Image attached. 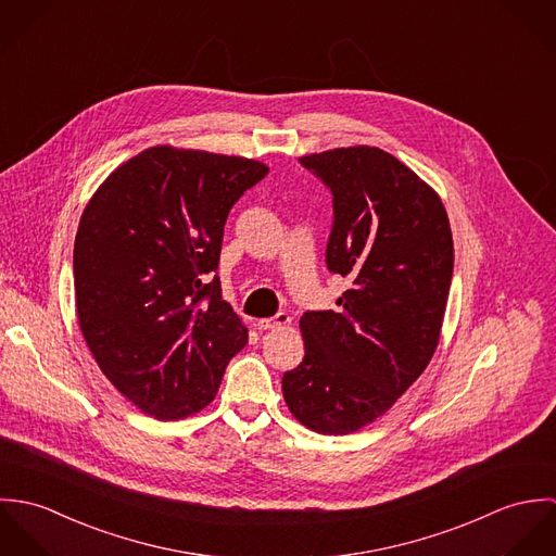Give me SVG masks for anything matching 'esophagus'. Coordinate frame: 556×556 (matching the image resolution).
Wrapping results in <instances>:
<instances>
[{"label":"esophagus","instance_id":"esophagus-1","mask_svg":"<svg viewBox=\"0 0 556 556\" xmlns=\"http://www.w3.org/2000/svg\"><path fill=\"white\" fill-rule=\"evenodd\" d=\"M289 325H291V318L287 317L285 313H278L276 317L256 320V327H258L261 331H267V329H282V327H289Z\"/></svg>","mask_w":556,"mask_h":556}]
</instances>
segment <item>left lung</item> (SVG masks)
Here are the masks:
<instances>
[{"instance_id":"8db88e82","label":"left lung","mask_w":556,"mask_h":556,"mask_svg":"<svg viewBox=\"0 0 556 556\" xmlns=\"http://www.w3.org/2000/svg\"><path fill=\"white\" fill-rule=\"evenodd\" d=\"M333 194L327 267L351 287L300 318L304 362L285 372L293 417L349 434L388 413L430 364L445 317L454 239L437 190L392 154L336 148L302 156Z\"/></svg>"}]
</instances>
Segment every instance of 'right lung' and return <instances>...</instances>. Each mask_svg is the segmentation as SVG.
<instances>
[{
    "mask_svg": "<svg viewBox=\"0 0 556 556\" xmlns=\"http://www.w3.org/2000/svg\"><path fill=\"white\" fill-rule=\"evenodd\" d=\"M258 160L154 146L93 192L75 238L83 338L113 388L170 421L205 408L248 329L212 274Z\"/></svg>",
    "mask_w": 556,
    "mask_h": 556,
    "instance_id": "right-lung-1",
    "label": "right lung"
}]
</instances>
